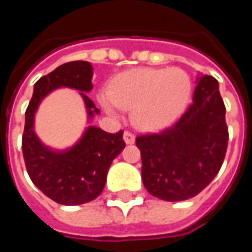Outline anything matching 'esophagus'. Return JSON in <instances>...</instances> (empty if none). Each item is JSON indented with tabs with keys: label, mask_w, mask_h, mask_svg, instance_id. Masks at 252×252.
I'll return each mask as SVG.
<instances>
[{
	"label": "esophagus",
	"mask_w": 252,
	"mask_h": 252,
	"mask_svg": "<svg viewBox=\"0 0 252 252\" xmlns=\"http://www.w3.org/2000/svg\"><path fill=\"white\" fill-rule=\"evenodd\" d=\"M124 142L126 144H133L135 143V135L129 131H126L124 132Z\"/></svg>",
	"instance_id": "obj_1"
}]
</instances>
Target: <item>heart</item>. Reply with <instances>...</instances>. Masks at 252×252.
<instances>
[{
	"instance_id": "1",
	"label": "heart",
	"mask_w": 252,
	"mask_h": 252,
	"mask_svg": "<svg viewBox=\"0 0 252 252\" xmlns=\"http://www.w3.org/2000/svg\"><path fill=\"white\" fill-rule=\"evenodd\" d=\"M189 75L177 67H139L123 72L112 81L108 97H101L105 109H131L133 126L143 131H159L173 124L185 110L190 98Z\"/></svg>"
}]
</instances>
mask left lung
Masks as SVG:
<instances>
[{
  "mask_svg": "<svg viewBox=\"0 0 252 252\" xmlns=\"http://www.w3.org/2000/svg\"><path fill=\"white\" fill-rule=\"evenodd\" d=\"M227 144L225 106L219 82L211 75H200L193 102L174 126L136 137L144 188L160 200H189L216 177Z\"/></svg>",
  "mask_w": 252,
  "mask_h": 252,
  "instance_id": "obj_1",
  "label": "left lung"
}]
</instances>
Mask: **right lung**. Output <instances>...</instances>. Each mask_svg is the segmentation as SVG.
Returning <instances> with one entry per match:
<instances>
[{
    "label": "right lung",
    "mask_w": 252,
    "mask_h": 252,
    "mask_svg": "<svg viewBox=\"0 0 252 252\" xmlns=\"http://www.w3.org/2000/svg\"><path fill=\"white\" fill-rule=\"evenodd\" d=\"M93 67L85 61L64 63L35 83L33 94L25 112L23 155L31 180L51 200L62 205H81L97 198L106 182L113 159L124 150L123 131L108 133L89 126L74 146L54 150L41 142L35 132V115L39 105L55 89L68 88L81 92L88 121L99 115V109L88 94L93 89Z\"/></svg>",
    "instance_id": "add662e5"
}]
</instances>
